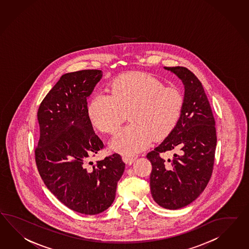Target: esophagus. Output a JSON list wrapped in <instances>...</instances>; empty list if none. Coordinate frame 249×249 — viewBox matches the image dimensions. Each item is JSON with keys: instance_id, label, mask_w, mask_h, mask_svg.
I'll list each match as a JSON object with an SVG mask.
<instances>
[{"instance_id": "1", "label": "esophagus", "mask_w": 249, "mask_h": 249, "mask_svg": "<svg viewBox=\"0 0 249 249\" xmlns=\"http://www.w3.org/2000/svg\"><path fill=\"white\" fill-rule=\"evenodd\" d=\"M123 161L126 163V164H128V165H130V164H133L134 162H135V160L137 159V157H135V156H132V157H127V156H124L123 158Z\"/></svg>"}]
</instances>
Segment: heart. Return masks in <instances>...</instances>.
<instances>
[{
	"label": "heart",
	"mask_w": 249,
	"mask_h": 249,
	"mask_svg": "<svg viewBox=\"0 0 249 249\" xmlns=\"http://www.w3.org/2000/svg\"><path fill=\"white\" fill-rule=\"evenodd\" d=\"M110 95L95 94L87 107L93 127L115 133L128 111L130 123L111 141V147L127 156L142 150L153 139H165L182 115L183 97L176 88L142 72L120 75L109 86Z\"/></svg>",
	"instance_id": "b5f03b06"
}]
</instances>
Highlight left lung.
Masks as SVG:
<instances>
[{
    "label": "left lung",
    "mask_w": 249,
    "mask_h": 249,
    "mask_svg": "<svg viewBox=\"0 0 249 249\" xmlns=\"http://www.w3.org/2000/svg\"><path fill=\"white\" fill-rule=\"evenodd\" d=\"M184 85L182 115L175 129L153 151L150 190L159 206L178 210L196 200L213 175L217 144L215 120L200 80L186 67H164ZM178 154L166 163L161 154Z\"/></svg>",
    "instance_id": "8db88e82"
}]
</instances>
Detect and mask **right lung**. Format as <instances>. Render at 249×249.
<instances>
[{
	"mask_svg": "<svg viewBox=\"0 0 249 249\" xmlns=\"http://www.w3.org/2000/svg\"><path fill=\"white\" fill-rule=\"evenodd\" d=\"M102 76L96 69L63 74L37 110L38 173L63 204L85 215L99 214L111 205L125 169L116 153L87 165L104 147L87 114V98Z\"/></svg>",
	"mask_w": 249,
	"mask_h": 249,
	"instance_id": "right-lung-1",
	"label": "right lung"
}]
</instances>
